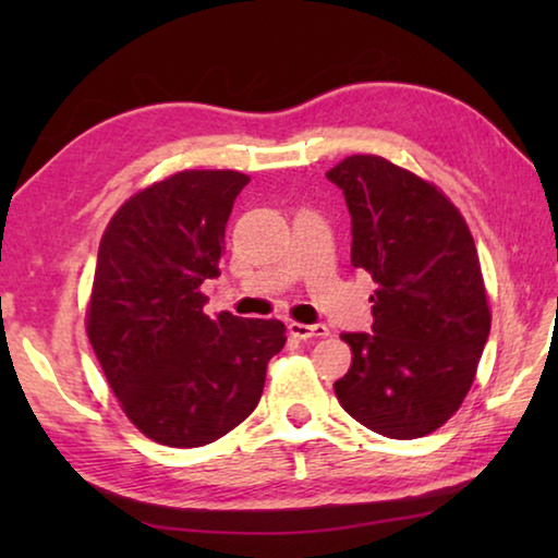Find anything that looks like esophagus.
I'll return each instance as SVG.
<instances>
[{"label": "esophagus", "mask_w": 558, "mask_h": 558, "mask_svg": "<svg viewBox=\"0 0 558 558\" xmlns=\"http://www.w3.org/2000/svg\"><path fill=\"white\" fill-rule=\"evenodd\" d=\"M288 332L295 339H319L327 337L329 329L325 325H302V323H290Z\"/></svg>", "instance_id": "1"}]
</instances>
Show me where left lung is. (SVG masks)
I'll return each instance as SVG.
<instances>
[{
    "instance_id": "8db88e82",
    "label": "left lung",
    "mask_w": 558,
    "mask_h": 558,
    "mask_svg": "<svg viewBox=\"0 0 558 558\" xmlns=\"http://www.w3.org/2000/svg\"><path fill=\"white\" fill-rule=\"evenodd\" d=\"M352 216V266L376 282L372 332H344L352 366L342 409L386 438L411 440L460 409L489 337L475 241L436 186L376 155L327 172Z\"/></svg>"
}]
</instances>
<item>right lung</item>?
I'll use <instances>...</instances> for the list:
<instances>
[{"instance_id": "right-lung-1", "label": "right lung", "mask_w": 558, "mask_h": 558, "mask_svg": "<svg viewBox=\"0 0 558 558\" xmlns=\"http://www.w3.org/2000/svg\"><path fill=\"white\" fill-rule=\"evenodd\" d=\"M248 177L186 169L132 196L102 233L88 339L128 418L155 442L199 448L248 418L286 347L278 319L204 315L226 221Z\"/></svg>"}]
</instances>
